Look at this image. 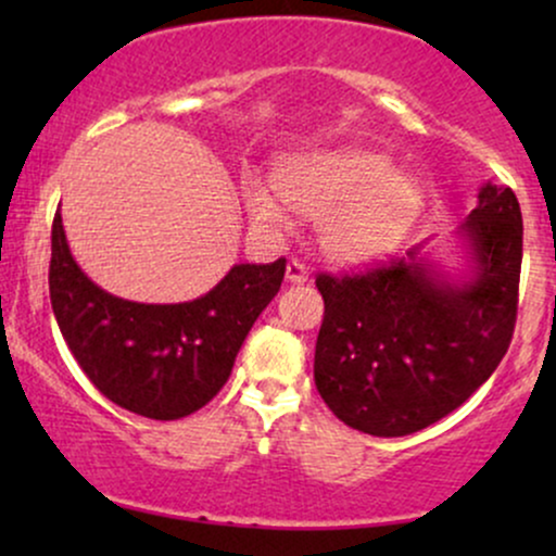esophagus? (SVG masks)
Returning a JSON list of instances; mask_svg holds the SVG:
<instances>
[{"label": "esophagus", "mask_w": 556, "mask_h": 556, "mask_svg": "<svg viewBox=\"0 0 556 556\" xmlns=\"http://www.w3.org/2000/svg\"><path fill=\"white\" fill-rule=\"evenodd\" d=\"M285 279H287V282H290V285H305V282H308V269H305V266L300 264V261L292 258L290 264H287Z\"/></svg>", "instance_id": "34e87169"}]
</instances>
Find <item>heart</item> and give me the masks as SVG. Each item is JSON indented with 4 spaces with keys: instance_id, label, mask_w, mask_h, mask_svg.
<instances>
[{
    "instance_id": "1",
    "label": "heart",
    "mask_w": 556,
    "mask_h": 556,
    "mask_svg": "<svg viewBox=\"0 0 556 556\" xmlns=\"http://www.w3.org/2000/svg\"><path fill=\"white\" fill-rule=\"evenodd\" d=\"M242 201L256 227L285 232L292 212L318 219V245L329 261L366 266L392 256L426 206V190L384 154L361 146L287 154L274 167V188L245 175Z\"/></svg>"
}]
</instances>
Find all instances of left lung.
Returning a JSON list of instances; mask_svg holds the SVG:
<instances>
[{"instance_id": "left-lung-1", "label": "left lung", "mask_w": 556, "mask_h": 556, "mask_svg": "<svg viewBox=\"0 0 556 556\" xmlns=\"http://www.w3.org/2000/svg\"><path fill=\"white\" fill-rule=\"evenodd\" d=\"M460 269L424 245L355 277L318 274L324 321L314 379L350 429L407 437L460 407L513 340L522 261L520 203L483 182L457 227Z\"/></svg>"}]
</instances>
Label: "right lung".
<instances>
[{"mask_svg":"<svg viewBox=\"0 0 556 556\" xmlns=\"http://www.w3.org/2000/svg\"><path fill=\"white\" fill-rule=\"evenodd\" d=\"M282 279L285 258L235 264L188 303H136L88 279L54 214L49 295L62 337L93 387L143 418L177 420L214 400Z\"/></svg>","mask_w":556,"mask_h":556,"instance_id":"add662e5","label":"right lung"}]
</instances>
